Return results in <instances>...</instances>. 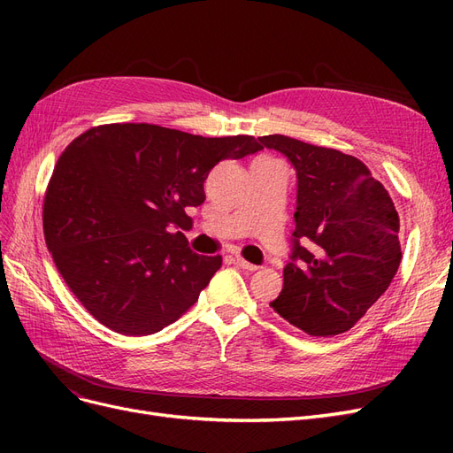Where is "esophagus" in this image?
Here are the masks:
<instances>
[{
	"mask_svg": "<svg viewBox=\"0 0 453 453\" xmlns=\"http://www.w3.org/2000/svg\"><path fill=\"white\" fill-rule=\"evenodd\" d=\"M234 263H236L240 268L248 270V272H255V270H258V266H257V265L248 263V260H245V258H243V257H240V255H236V257H234Z\"/></svg>",
	"mask_w": 453,
	"mask_h": 453,
	"instance_id": "34e87169",
	"label": "esophagus"
}]
</instances>
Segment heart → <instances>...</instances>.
<instances>
[{
	"label": "heart",
	"instance_id": "b5f03b06",
	"mask_svg": "<svg viewBox=\"0 0 453 453\" xmlns=\"http://www.w3.org/2000/svg\"><path fill=\"white\" fill-rule=\"evenodd\" d=\"M255 162H276V160L270 158V157H258Z\"/></svg>",
	"mask_w": 453,
	"mask_h": 453
}]
</instances>
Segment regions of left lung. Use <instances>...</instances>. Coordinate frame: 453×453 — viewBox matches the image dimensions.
<instances>
[{
  "instance_id": "obj_1",
  "label": "left lung",
  "mask_w": 453,
  "mask_h": 453,
  "mask_svg": "<svg viewBox=\"0 0 453 453\" xmlns=\"http://www.w3.org/2000/svg\"><path fill=\"white\" fill-rule=\"evenodd\" d=\"M296 170L293 263L272 308L310 336L349 331L388 291L403 251L399 213L366 164L289 135H260Z\"/></svg>"
}]
</instances>
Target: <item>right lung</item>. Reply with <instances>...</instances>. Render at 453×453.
<instances>
[{"mask_svg": "<svg viewBox=\"0 0 453 453\" xmlns=\"http://www.w3.org/2000/svg\"><path fill=\"white\" fill-rule=\"evenodd\" d=\"M260 150L253 135L203 138L147 122L94 127L64 149L43 230L60 276L96 321L147 336L193 306L221 255L190 251L188 208L215 164Z\"/></svg>", "mask_w": 453, "mask_h": 453, "instance_id": "add662e5", "label": "right lung"}]
</instances>
